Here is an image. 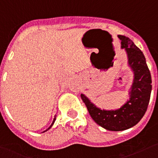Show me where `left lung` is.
<instances>
[{
	"label": "left lung",
	"instance_id": "obj_1",
	"mask_svg": "<svg viewBox=\"0 0 158 158\" xmlns=\"http://www.w3.org/2000/svg\"><path fill=\"white\" fill-rule=\"evenodd\" d=\"M122 49L128 56V64L134 73L132 85L128 91L129 99L115 110L101 109L84 94L81 98L92 118L106 130L119 131L128 129L140 122L147 111L151 92V76L141 50L125 36L118 35Z\"/></svg>",
	"mask_w": 158,
	"mask_h": 158
}]
</instances>
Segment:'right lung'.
<instances>
[{"instance_id": "add662e5", "label": "right lung", "mask_w": 158, "mask_h": 158, "mask_svg": "<svg viewBox=\"0 0 158 158\" xmlns=\"http://www.w3.org/2000/svg\"><path fill=\"white\" fill-rule=\"evenodd\" d=\"M56 115H55V116H54V118H53V121H52V124H51V125H50V126H49V128H47V130H46V131H43V133H44V132H45V131H48V130H49V128H51V127H52V125H53L54 122H55V121H56Z\"/></svg>"}]
</instances>
